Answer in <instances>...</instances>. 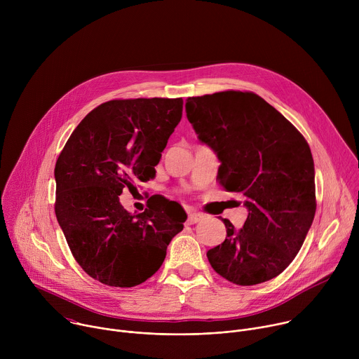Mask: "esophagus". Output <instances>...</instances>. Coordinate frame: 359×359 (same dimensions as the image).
<instances>
[{
  "label": "esophagus",
  "instance_id": "obj_1",
  "mask_svg": "<svg viewBox=\"0 0 359 359\" xmlns=\"http://www.w3.org/2000/svg\"><path fill=\"white\" fill-rule=\"evenodd\" d=\"M204 219V215L203 213H198V212H191L189 215V219H187V223L189 224H196L198 222H201Z\"/></svg>",
  "mask_w": 359,
  "mask_h": 359
}]
</instances>
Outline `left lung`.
<instances>
[{
	"mask_svg": "<svg viewBox=\"0 0 359 359\" xmlns=\"http://www.w3.org/2000/svg\"><path fill=\"white\" fill-rule=\"evenodd\" d=\"M201 143L220 161V184L245 197L241 229L222 219L227 236L208 251L217 274L254 285L281 274L298 254L316 216V170L309 143L252 92L226 90L186 99Z\"/></svg>",
	"mask_w": 359,
	"mask_h": 359,
	"instance_id": "left-lung-1",
	"label": "left lung"
}]
</instances>
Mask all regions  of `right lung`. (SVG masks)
<instances>
[{"label": "right lung", "mask_w": 359, "mask_h": 359, "mask_svg": "<svg viewBox=\"0 0 359 359\" xmlns=\"http://www.w3.org/2000/svg\"><path fill=\"white\" fill-rule=\"evenodd\" d=\"M183 99H116L89 112L55 165V215L78 264L112 287H135L155 274L187 215L175 201L139 215L119 201L122 190L156 176Z\"/></svg>", "instance_id": "add662e5"}]
</instances>
